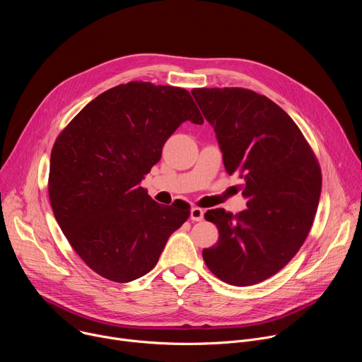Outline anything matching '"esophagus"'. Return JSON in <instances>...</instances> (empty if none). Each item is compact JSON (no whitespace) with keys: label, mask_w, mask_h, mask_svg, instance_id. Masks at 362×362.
I'll list each match as a JSON object with an SVG mask.
<instances>
[{"label":"esophagus","mask_w":362,"mask_h":362,"mask_svg":"<svg viewBox=\"0 0 362 362\" xmlns=\"http://www.w3.org/2000/svg\"><path fill=\"white\" fill-rule=\"evenodd\" d=\"M203 215H204V211L203 209H200V208H192V211H190V219L193 221V222H200L202 219H203Z\"/></svg>","instance_id":"esophagus-1"}]
</instances>
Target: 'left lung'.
<instances>
[{"instance_id": "obj_1", "label": "left lung", "mask_w": 362, "mask_h": 362, "mask_svg": "<svg viewBox=\"0 0 362 362\" xmlns=\"http://www.w3.org/2000/svg\"><path fill=\"white\" fill-rule=\"evenodd\" d=\"M216 133L223 165L242 179L247 209H212L219 229L203 249L208 268L235 286L259 284L296 255L313 226L321 196V169L293 120L272 100L246 88H193Z\"/></svg>"}]
</instances>
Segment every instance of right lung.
I'll list each match as a JSON object with an SVG mask.
<instances>
[{
  "instance_id": "add662e5",
  "label": "right lung",
  "mask_w": 362,
  "mask_h": 362,
  "mask_svg": "<svg viewBox=\"0 0 362 362\" xmlns=\"http://www.w3.org/2000/svg\"><path fill=\"white\" fill-rule=\"evenodd\" d=\"M203 117L189 91L144 81L97 95L57 137L48 194L56 221L81 259L113 282L156 267L190 206H163L141 187L183 122Z\"/></svg>"
}]
</instances>
